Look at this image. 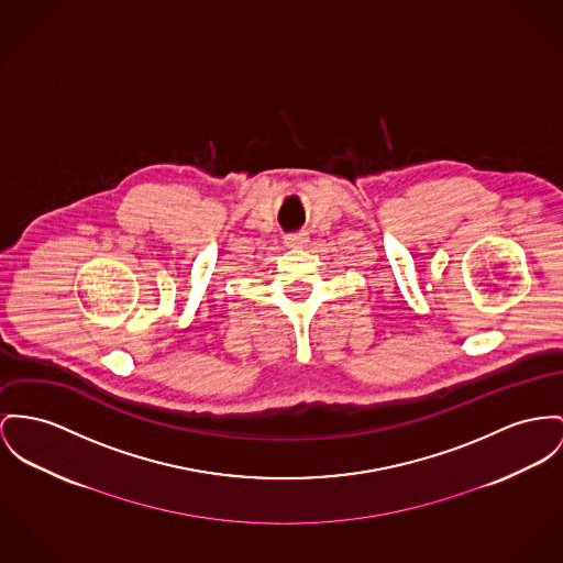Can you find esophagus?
Segmentation results:
<instances>
[{"instance_id": "1", "label": "esophagus", "mask_w": 563, "mask_h": 563, "mask_svg": "<svg viewBox=\"0 0 563 563\" xmlns=\"http://www.w3.org/2000/svg\"><path fill=\"white\" fill-rule=\"evenodd\" d=\"M307 241H309L307 234H288V236L284 239V243H286L288 247H305Z\"/></svg>"}]
</instances>
